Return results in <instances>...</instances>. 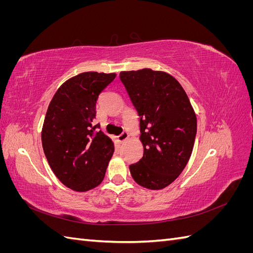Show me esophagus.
Instances as JSON below:
<instances>
[{
	"label": "esophagus",
	"mask_w": 253,
	"mask_h": 253,
	"mask_svg": "<svg viewBox=\"0 0 253 253\" xmlns=\"http://www.w3.org/2000/svg\"><path fill=\"white\" fill-rule=\"evenodd\" d=\"M127 138H128V133H127L126 131L122 132V134H120V135L118 136V140H119L120 142H124V141H126Z\"/></svg>",
	"instance_id": "34e87169"
}]
</instances>
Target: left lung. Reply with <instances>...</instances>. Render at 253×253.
I'll return each instance as SVG.
<instances>
[{
	"label": "left lung",
	"mask_w": 253,
	"mask_h": 253,
	"mask_svg": "<svg viewBox=\"0 0 253 253\" xmlns=\"http://www.w3.org/2000/svg\"><path fill=\"white\" fill-rule=\"evenodd\" d=\"M120 80L140 118L143 156L129 166L138 185L160 190L185 169L195 141L196 115L173 76L143 68L121 72Z\"/></svg>",
	"instance_id": "left-lung-1"
}]
</instances>
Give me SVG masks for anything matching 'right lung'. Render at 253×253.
I'll return each mask as SVG.
<instances>
[{"instance_id": "add662e5", "label": "right lung", "mask_w": 253, "mask_h": 253, "mask_svg": "<svg viewBox=\"0 0 253 253\" xmlns=\"http://www.w3.org/2000/svg\"><path fill=\"white\" fill-rule=\"evenodd\" d=\"M116 74L87 72L68 79L48 105L42 145L58 179L78 192L94 189L104 178L114 143L95 124L96 102Z\"/></svg>"}]
</instances>
